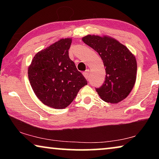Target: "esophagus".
Segmentation results:
<instances>
[{
    "label": "esophagus",
    "instance_id": "34e87169",
    "mask_svg": "<svg viewBox=\"0 0 159 159\" xmlns=\"http://www.w3.org/2000/svg\"><path fill=\"white\" fill-rule=\"evenodd\" d=\"M89 69H87V70L85 71H84L83 72V75L84 76V77L86 78L87 80H88V78H89Z\"/></svg>",
    "mask_w": 159,
    "mask_h": 159
}]
</instances>
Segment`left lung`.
<instances>
[{"label":"left lung","mask_w":159,"mask_h":159,"mask_svg":"<svg viewBox=\"0 0 159 159\" xmlns=\"http://www.w3.org/2000/svg\"><path fill=\"white\" fill-rule=\"evenodd\" d=\"M82 41L98 52L106 67L103 84L95 88L102 100L116 103L127 97L136 80L137 62L125 45L107 37L87 35Z\"/></svg>","instance_id":"left-lung-1"}]
</instances>
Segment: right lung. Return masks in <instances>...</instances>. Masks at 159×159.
Instances as JSON below:
<instances>
[{
    "instance_id": "right-lung-1",
    "label": "right lung",
    "mask_w": 159,
    "mask_h": 159,
    "mask_svg": "<svg viewBox=\"0 0 159 159\" xmlns=\"http://www.w3.org/2000/svg\"><path fill=\"white\" fill-rule=\"evenodd\" d=\"M71 38L58 40L34 56L28 77L38 99L48 106L61 109L68 106L88 84L69 56Z\"/></svg>"
}]
</instances>
